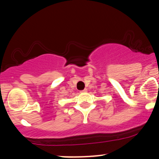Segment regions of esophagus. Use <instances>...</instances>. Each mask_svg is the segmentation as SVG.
Masks as SVG:
<instances>
[{"instance_id": "obj_1", "label": "esophagus", "mask_w": 159, "mask_h": 159, "mask_svg": "<svg viewBox=\"0 0 159 159\" xmlns=\"http://www.w3.org/2000/svg\"><path fill=\"white\" fill-rule=\"evenodd\" d=\"M86 92H87V89H85L82 90V91L80 92V93H86Z\"/></svg>"}]
</instances>
